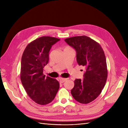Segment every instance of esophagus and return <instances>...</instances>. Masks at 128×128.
<instances>
[{
	"instance_id": "esophagus-1",
	"label": "esophagus",
	"mask_w": 128,
	"mask_h": 128,
	"mask_svg": "<svg viewBox=\"0 0 128 128\" xmlns=\"http://www.w3.org/2000/svg\"><path fill=\"white\" fill-rule=\"evenodd\" d=\"M66 80H67L66 78H59V81H60V83H63Z\"/></svg>"
}]
</instances>
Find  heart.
I'll list each match as a JSON object with an SVG mask.
<instances>
[{
  "label": "heart",
  "mask_w": 128,
  "mask_h": 128,
  "mask_svg": "<svg viewBox=\"0 0 128 128\" xmlns=\"http://www.w3.org/2000/svg\"><path fill=\"white\" fill-rule=\"evenodd\" d=\"M68 48H70V47H69V46H66L64 49H68Z\"/></svg>",
  "instance_id": "obj_1"
}]
</instances>
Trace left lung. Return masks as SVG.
Returning a JSON list of instances; mask_svg holds the SVG:
<instances>
[{
	"instance_id": "1",
	"label": "left lung",
	"mask_w": 128,
	"mask_h": 128,
	"mask_svg": "<svg viewBox=\"0 0 128 128\" xmlns=\"http://www.w3.org/2000/svg\"><path fill=\"white\" fill-rule=\"evenodd\" d=\"M65 42L76 51L77 62L86 69L84 79H76L71 90L73 98L81 104L94 101L101 94L108 70L104 50L98 42L86 36L66 38Z\"/></svg>"
}]
</instances>
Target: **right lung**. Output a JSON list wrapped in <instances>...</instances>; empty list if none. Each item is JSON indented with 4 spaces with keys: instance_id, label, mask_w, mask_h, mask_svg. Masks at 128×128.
Returning a JSON list of instances; mask_svg holds the SVG:
<instances>
[{
    "instance_id": "obj_1",
    "label": "right lung",
    "mask_w": 128,
    "mask_h": 128,
    "mask_svg": "<svg viewBox=\"0 0 128 128\" xmlns=\"http://www.w3.org/2000/svg\"><path fill=\"white\" fill-rule=\"evenodd\" d=\"M59 38L42 36L26 46L21 58L20 78L27 94L34 102L45 105L54 99L59 90L58 81L43 74L49 60V52Z\"/></svg>"
}]
</instances>
